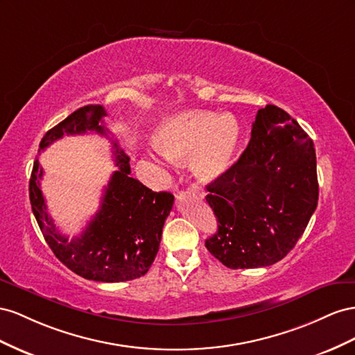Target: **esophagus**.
I'll use <instances>...</instances> for the list:
<instances>
[{"label":"esophagus","instance_id":"1","mask_svg":"<svg viewBox=\"0 0 355 355\" xmlns=\"http://www.w3.org/2000/svg\"><path fill=\"white\" fill-rule=\"evenodd\" d=\"M190 193H193V195H198V196H200V198H204L205 196V191L202 190L199 186H191L190 187Z\"/></svg>","mask_w":355,"mask_h":355}]
</instances>
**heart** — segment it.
Here are the masks:
<instances>
[{
    "instance_id": "1",
    "label": "heart",
    "mask_w": 355,
    "mask_h": 355,
    "mask_svg": "<svg viewBox=\"0 0 355 355\" xmlns=\"http://www.w3.org/2000/svg\"><path fill=\"white\" fill-rule=\"evenodd\" d=\"M241 126L235 116L190 110L165 119L155 134L156 147L171 160L191 155L190 166L202 181H212L229 169L239 146Z\"/></svg>"
}]
</instances>
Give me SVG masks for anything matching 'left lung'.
I'll list each match as a JSON object with an SVG mask.
<instances>
[{
	"label": "left lung",
	"mask_w": 355,
	"mask_h": 355,
	"mask_svg": "<svg viewBox=\"0 0 355 355\" xmlns=\"http://www.w3.org/2000/svg\"><path fill=\"white\" fill-rule=\"evenodd\" d=\"M217 217L208 251L230 269L265 268L284 259L318 204L312 139L284 110L257 111L236 164L207 186Z\"/></svg>",
	"instance_id": "1"
}]
</instances>
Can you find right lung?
<instances>
[{
  "label": "right lung",
  "mask_w": 355,
  "mask_h": 355,
  "mask_svg": "<svg viewBox=\"0 0 355 355\" xmlns=\"http://www.w3.org/2000/svg\"><path fill=\"white\" fill-rule=\"evenodd\" d=\"M105 116L103 105L76 110L47 130L38 151L64 135L86 134L90 130L107 137L110 132L103 121ZM113 148L119 169L108 181L95 217L82 235L71 241L59 234L52 217L47 214L46 199L40 189L43 168L38 159L34 162L29 180L33 212L50 250L77 275L101 282H121L146 275L157 254L162 229L174 205V196L169 191L157 193L129 175V157L116 139Z\"/></svg>",
  "instance_id": "add662e5"
}]
</instances>
